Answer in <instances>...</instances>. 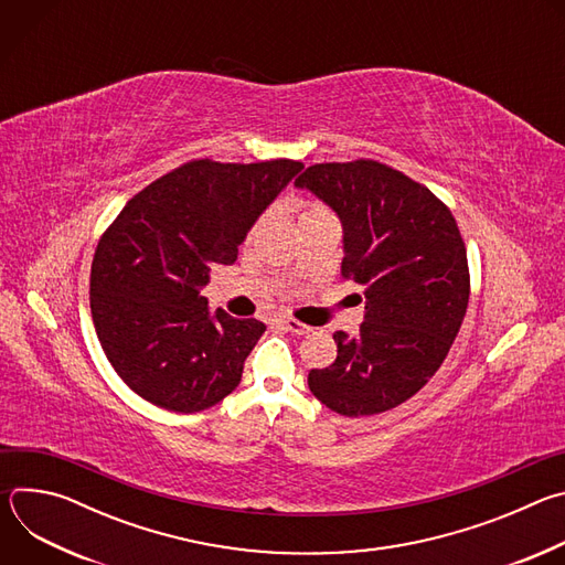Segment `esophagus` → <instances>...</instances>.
<instances>
[{
  "mask_svg": "<svg viewBox=\"0 0 565 565\" xmlns=\"http://www.w3.org/2000/svg\"><path fill=\"white\" fill-rule=\"evenodd\" d=\"M279 327H281L284 331L292 333V335H306V333H310V331H312L310 327H306V324H301V321L290 319V317H284V319L279 321Z\"/></svg>",
  "mask_w": 565,
  "mask_h": 565,
  "instance_id": "esophagus-1",
  "label": "esophagus"
}]
</instances>
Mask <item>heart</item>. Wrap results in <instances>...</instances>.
Returning a JSON list of instances; mask_svg holds the SVG:
<instances>
[{
	"label": "heart",
	"instance_id": "heart-1",
	"mask_svg": "<svg viewBox=\"0 0 565 565\" xmlns=\"http://www.w3.org/2000/svg\"><path fill=\"white\" fill-rule=\"evenodd\" d=\"M321 212H327V207H321V205H308L301 216H312V214H321Z\"/></svg>",
	"mask_w": 565,
	"mask_h": 565
}]
</instances>
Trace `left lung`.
I'll list each match as a JSON object with an SVG mask.
<instances>
[{"label": "left lung", "mask_w": 565, "mask_h": 565, "mask_svg": "<svg viewBox=\"0 0 565 565\" xmlns=\"http://www.w3.org/2000/svg\"><path fill=\"white\" fill-rule=\"evenodd\" d=\"M295 185L342 223V275L364 288L360 333L335 331L338 358L308 386L349 418L416 395L447 358L469 301L467 250L449 207L375 160L308 168Z\"/></svg>", "instance_id": "8db88e82"}]
</instances>
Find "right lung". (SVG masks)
Segmentation results:
<instances>
[{"instance_id": "right-lung-1", "label": "right lung", "mask_w": 565, "mask_h": 565, "mask_svg": "<svg viewBox=\"0 0 565 565\" xmlns=\"http://www.w3.org/2000/svg\"><path fill=\"white\" fill-rule=\"evenodd\" d=\"M297 160H194L136 194L103 234L92 317L122 382L151 405L203 412L232 393L266 327L214 312L201 290L301 172Z\"/></svg>"}]
</instances>
